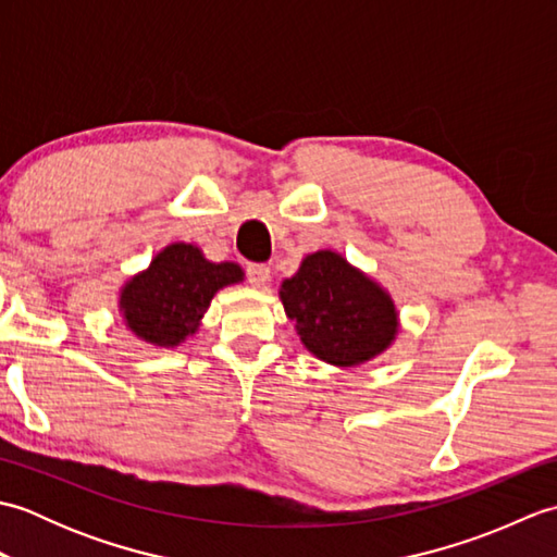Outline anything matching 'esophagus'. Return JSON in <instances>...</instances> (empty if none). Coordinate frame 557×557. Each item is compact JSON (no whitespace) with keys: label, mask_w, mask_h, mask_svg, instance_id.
<instances>
[{"label":"esophagus","mask_w":557,"mask_h":557,"mask_svg":"<svg viewBox=\"0 0 557 557\" xmlns=\"http://www.w3.org/2000/svg\"><path fill=\"white\" fill-rule=\"evenodd\" d=\"M246 275L253 287H265L270 282V268L263 263H251L246 268Z\"/></svg>","instance_id":"obj_1"}]
</instances>
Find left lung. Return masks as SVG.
<instances>
[{"label": "left lung", "instance_id": "obj_1", "mask_svg": "<svg viewBox=\"0 0 557 557\" xmlns=\"http://www.w3.org/2000/svg\"><path fill=\"white\" fill-rule=\"evenodd\" d=\"M280 299L289 321H297L301 345L337 369L381 357L399 333V313L387 289L330 248L301 260L282 282Z\"/></svg>", "mask_w": 557, "mask_h": 557}]
</instances>
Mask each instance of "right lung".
Listing matches in <instances>:
<instances>
[{
  "label": "right lung",
  "instance_id": "obj_1",
  "mask_svg": "<svg viewBox=\"0 0 557 557\" xmlns=\"http://www.w3.org/2000/svg\"><path fill=\"white\" fill-rule=\"evenodd\" d=\"M239 282L242 265L212 263L196 244L174 242L124 282L120 313L138 339L152 347H180L196 335L212 297Z\"/></svg>",
  "mask_w": 557,
  "mask_h": 557
}]
</instances>
